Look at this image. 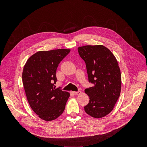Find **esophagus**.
<instances>
[{
  "label": "esophagus",
  "instance_id": "34e87169",
  "mask_svg": "<svg viewBox=\"0 0 147 147\" xmlns=\"http://www.w3.org/2000/svg\"><path fill=\"white\" fill-rule=\"evenodd\" d=\"M72 93H73L74 94H75V95H79V94H81L82 92H81L80 91H74V92H72Z\"/></svg>",
  "mask_w": 147,
  "mask_h": 147
}]
</instances>
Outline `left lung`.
Instances as JSON below:
<instances>
[{
  "mask_svg": "<svg viewBox=\"0 0 147 147\" xmlns=\"http://www.w3.org/2000/svg\"><path fill=\"white\" fill-rule=\"evenodd\" d=\"M78 51L85 62L88 80L94 84L84 90L90 98L84 111L93 118L104 117L113 110L121 92L118 61L111 51L102 45L80 47Z\"/></svg>",
  "mask_w": 147,
  "mask_h": 147,
  "instance_id": "left-lung-1",
  "label": "left lung"
}]
</instances>
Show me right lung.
<instances>
[{
	"instance_id": "1",
	"label": "right lung",
	"mask_w": 147,
	"mask_h": 147,
	"mask_svg": "<svg viewBox=\"0 0 147 147\" xmlns=\"http://www.w3.org/2000/svg\"><path fill=\"white\" fill-rule=\"evenodd\" d=\"M70 51L69 49L40 51L24 66L22 79L28 101L35 113L45 121H53L61 115L70 96V93L54 85L57 67Z\"/></svg>"
}]
</instances>
